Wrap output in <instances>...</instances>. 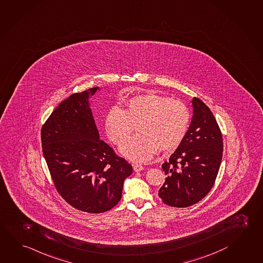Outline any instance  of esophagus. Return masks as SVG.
Here are the masks:
<instances>
[{
    "mask_svg": "<svg viewBox=\"0 0 263 263\" xmlns=\"http://www.w3.org/2000/svg\"><path fill=\"white\" fill-rule=\"evenodd\" d=\"M143 168H144V167H143V165H141V164H138V163H136V164H134V172H142Z\"/></svg>",
    "mask_w": 263,
    "mask_h": 263,
    "instance_id": "34e87169",
    "label": "esophagus"
}]
</instances>
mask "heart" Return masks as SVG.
<instances>
[{
    "mask_svg": "<svg viewBox=\"0 0 263 263\" xmlns=\"http://www.w3.org/2000/svg\"><path fill=\"white\" fill-rule=\"evenodd\" d=\"M190 124V113L182 101L149 93L136 96L124 109L115 106L105 116V129L116 145L124 143L138 125L140 134L120 148L121 154L134 161L144 162L158 149L170 152L182 143Z\"/></svg>",
    "mask_w": 263,
    "mask_h": 263,
    "instance_id": "obj_1",
    "label": "heart"
}]
</instances>
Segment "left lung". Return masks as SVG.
<instances>
[{"label":"left lung","instance_id":"obj_1","mask_svg":"<svg viewBox=\"0 0 263 263\" xmlns=\"http://www.w3.org/2000/svg\"><path fill=\"white\" fill-rule=\"evenodd\" d=\"M191 124L168 161L163 163L166 181L158 196L166 205L186 208L203 199L215 182L223 143L220 127L200 99L192 100Z\"/></svg>","mask_w":263,"mask_h":263}]
</instances>
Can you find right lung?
<instances>
[{
  "mask_svg": "<svg viewBox=\"0 0 263 263\" xmlns=\"http://www.w3.org/2000/svg\"><path fill=\"white\" fill-rule=\"evenodd\" d=\"M93 87L63 101L42 128L44 158L60 196L77 210L102 213L122 196L132 165L100 140L90 107Z\"/></svg>",
  "mask_w": 263,
  "mask_h": 263,
  "instance_id": "right-lung-1",
  "label": "right lung"
}]
</instances>
